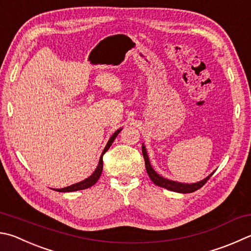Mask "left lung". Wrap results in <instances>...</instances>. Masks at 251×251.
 <instances>
[{
  "label": "left lung",
  "mask_w": 251,
  "mask_h": 251,
  "mask_svg": "<svg viewBox=\"0 0 251 251\" xmlns=\"http://www.w3.org/2000/svg\"><path fill=\"white\" fill-rule=\"evenodd\" d=\"M141 150H143V156L145 159V166H146V170H147V173L150 179L153 182L154 184L158 185V186H161V188H165L167 190H170L173 191V192H179V193H192L194 191L199 190L200 188H202V186L206 183L207 180L209 177L212 176L213 173H211L207 177H205L204 180L198 182V183H192V184H186V183H179V182H175V181H171V180H168L165 179V177H162L161 176H159L158 173L152 169L151 165H150L149 162V159H148V154L147 151H146V148L145 146L143 145V147H141Z\"/></svg>",
  "instance_id": "left-lung-1"
}]
</instances>
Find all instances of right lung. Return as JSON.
I'll list each match as a JSON object with an SVG mask.
<instances>
[{"label":"right lung","mask_w":251,"mask_h":251,"mask_svg":"<svg viewBox=\"0 0 251 251\" xmlns=\"http://www.w3.org/2000/svg\"><path fill=\"white\" fill-rule=\"evenodd\" d=\"M121 130H122V128L117 129L115 133L112 135V137L110 138V140L107 141L105 148H104L103 152H102V156H101V158H100V161H99V165L97 167V169H95V171L88 177V179L81 181V182H79V183H75V184H72L70 186H67V188L56 189V191H58V192H74V191L88 189V188H90V186H92L93 184L97 183V181L100 179V176H101V173H102V170H103V154L105 153L108 150V148L111 147V145L114 141V139L116 138V136L120 134Z\"/></svg>","instance_id":"add662e5"}]
</instances>
